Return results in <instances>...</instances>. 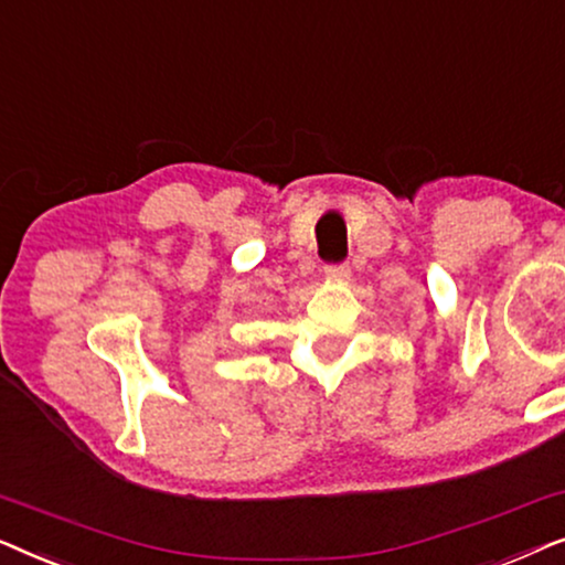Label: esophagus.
I'll return each instance as SVG.
<instances>
[{
	"label": "esophagus",
	"mask_w": 565,
	"mask_h": 565,
	"mask_svg": "<svg viewBox=\"0 0 565 565\" xmlns=\"http://www.w3.org/2000/svg\"><path fill=\"white\" fill-rule=\"evenodd\" d=\"M323 273H327V277H329V280L344 282V280H350L352 269H350V265H329L327 269H323Z\"/></svg>",
	"instance_id": "esophagus-1"
}]
</instances>
